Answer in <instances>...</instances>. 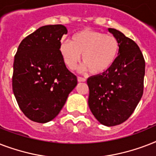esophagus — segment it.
Here are the masks:
<instances>
[{
  "label": "esophagus",
  "instance_id": "esophagus-1",
  "mask_svg": "<svg viewBox=\"0 0 156 156\" xmlns=\"http://www.w3.org/2000/svg\"><path fill=\"white\" fill-rule=\"evenodd\" d=\"M78 82H85L86 81V78H83V77H78Z\"/></svg>",
  "mask_w": 156,
  "mask_h": 156
}]
</instances>
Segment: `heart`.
Listing matches in <instances>:
<instances>
[{"label":"heart","mask_w":156,"mask_h":156,"mask_svg":"<svg viewBox=\"0 0 156 156\" xmlns=\"http://www.w3.org/2000/svg\"><path fill=\"white\" fill-rule=\"evenodd\" d=\"M66 66L75 69L83 54V70L93 74L105 73L113 66L120 52V43L116 36L94 30H82L66 41L60 48Z\"/></svg>","instance_id":"heart-1"}]
</instances>
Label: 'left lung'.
<instances>
[{
  "label": "left lung",
  "instance_id": "1",
  "mask_svg": "<svg viewBox=\"0 0 156 156\" xmlns=\"http://www.w3.org/2000/svg\"><path fill=\"white\" fill-rule=\"evenodd\" d=\"M108 30L120 43L118 57L111 69L87 83L92 114L104 126H114L131 116L143 96L145 60L133 40L116 29Z\"/></svg>",
  "mask_w": 156,
  "mask_h": 156
}]
</instances>
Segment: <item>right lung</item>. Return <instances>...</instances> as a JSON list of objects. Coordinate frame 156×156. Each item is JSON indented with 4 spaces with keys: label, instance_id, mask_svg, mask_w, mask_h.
Instances as JSON below:
<instances>
[{
    "label": "right lung",
    "instance_id": "1",
    "mask_svg": "<svg viewBox=\"0 0 156 156\" xmlns=\"http://www.w3.org/2000/svg\"><path fill=\"white\" fill-rule=\"evenodd\" d=\"M66 34L61 24L41 27L22 40L14 56L13 94L24 115L35 122L55 118L78 83L60 52Z\"/></svg>",
    "mask_w": 156,
    "mask_h": 156
}]
</instances>
